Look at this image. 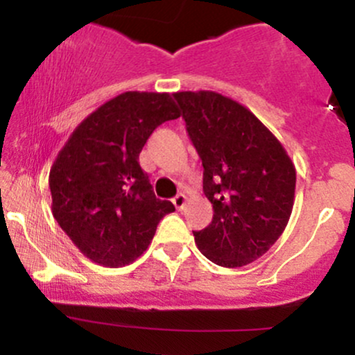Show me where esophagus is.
<instances>
[{"instance_id": "34e87169", "label": "esophagus", "mask_w": 355, "mask_h": 355, "mask_svg": "<svg viewBox=\"0 0 355 355\" xmlns=\"http://www.w3.org/2000/svg\"><path fill=\"white\" fill-rule=\"evenodd\" d=\"M172 202H173V205L177 207V210H182L183 207H185V203H187V195L185 193H178Z\"/></svg>"}]
</instances>
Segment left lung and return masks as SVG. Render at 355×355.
<instances>
[{"label": "left lung", "mask_w": 355, "mask_h": 355, "mask_svg": "<svg viewBox=\"0 0 355 355\" xmlns=\"http://www.w3.org/2000/svg\"><path fill=\"white\" fill-rule=\"evenodd\" d=\"M187 132L202 158L209 227L193 232L207 259L243 267L279 240L294 209L295 166L250 110L210 89L175 93Z\"/></svg>", "instance_id": "8db88e82"}]
</instances>
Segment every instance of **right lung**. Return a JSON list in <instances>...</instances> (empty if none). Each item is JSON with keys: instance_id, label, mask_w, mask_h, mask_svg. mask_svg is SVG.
<instances>
[{"instance_id": "1", "label": "right lung", "mask_w": 355, "mask_h": 355, "mask_svg": "<svg viewBox=\"0 0 355 355\" xmlns=\"http://www.w3.org/2000/svg\"><path fill=\"white\" fill-rule=\"evenodd\" d=\"M180 115L170 93L125 92L89 113L60 150L50 170L51 210L92 262L132 263L175 210L155 197L138 157L158 125Z\"/></svg>"}]
</instances>
